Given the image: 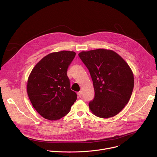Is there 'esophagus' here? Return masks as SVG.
<instances>
[{"mask_svg": "<svg viewBox=\"0 0 157 157\" xmlns=\"http://www.w3.org/2000/svg\"><path fill=\"white\" fill-rule=\"evenodd\" d=\"M78 97L81 98V97L82 96V92H81V91L78 92Z\"/></svg>", "mask_w": 157, "mask_h": 157, "instance_id": "obj_1", "label": "esophagus"}]
</instances>
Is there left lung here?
Wrapping results in <instances>:
<instances>
[{
  "mask_svg": "<svg viewBox=\"0 0 157 157\" xmlns=\"http://www.w3.org/2000/svg\"><path fill=\"white\" fill-rule=\"evenodd\" d=\"M78 55L93 82L95 94L89 109L101 118L115 116L128 103L133 91L134 78L129 66L110 50L82 52Z\"/></svg>",
  "mask_w": 157,
  "mask_h": 157,
  "instance_id": "8db88e82",
  "label": "left lung"
}]
</instances>
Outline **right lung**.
<instances>
[{"label": "right lung", "mask_w": 157, "mask_h": 157, "mask_svg": "<svg viewBox=\"0 0 157 157\" xmlns=\"http://www.w3.org/2000/svg\"><path fill=\"white\" fill-rule=\"evenodd\" d=\"M76 53L61 51L43 58L32 70L27 94L33 107L44 119L58 120L69 113L77 94L71 90L67 71Z\"/></svg>", "instance_id": "right-lung-1"}]
</instances>
